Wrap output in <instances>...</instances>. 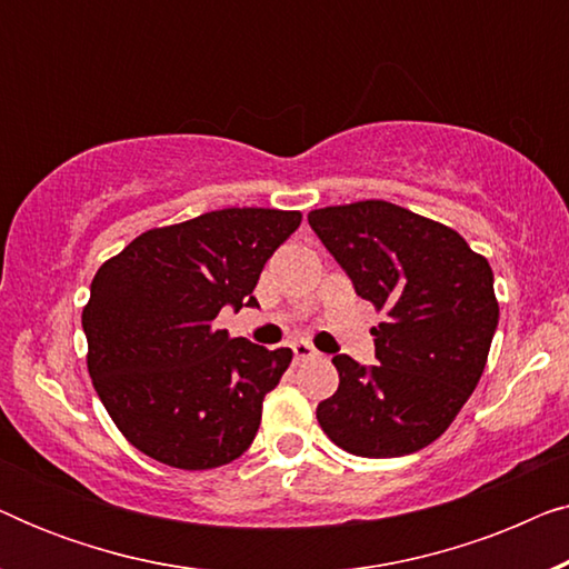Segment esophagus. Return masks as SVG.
<instances>
[{"instance_id": "34e87169", "label": "esophagus", "mask_w": 569, "mask_h": 569, "mask_svg": "<svg viewBox=\"0 0 569 569\" xmlns=\"http://www.w3.org/2000/svg\"><path fill=\"white\" fill-rule=\"evenodd\" d=\"M292 355H295V360H298V362L310 360V357H316V347L308 345V341H295Z\"/></svg>"}]
</instances>
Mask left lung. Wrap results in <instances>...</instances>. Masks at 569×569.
<instances>
[{"label": "left lung", "mask_w": 569, "mask_h": 569, "mask_svg": "<svg viewBox=\"0 0 569 569\" xmlns=\"http://www.w3.org/2000/svg\"><path fill=\"white\" fill-rule=\"evenodd\" d=\"M310 228L383 310L378 365L337 355V393L316 417L331 442L362 458L415 453L438 440L485 372L500 306L492 267L448 224L383 199L323 207Z\"/></svg>", "instance_id": "1"}]
</instances>
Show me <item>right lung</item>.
I'll use <instances>...</instances> for the list:
<instances>
[{
    "mask_svg": "<svg viewBox=\"0 0 569 569\" xmlns=\"http://www.w3.org/2000/svg\"><path fill=\"white\" fill-rule=\"evenodd\" d=\"M300 212L228 207L152 228L108 259L82 310L88 370L137 450L183 471L243 456L292 349L217 329L224 306H259L253 287Z\"/></svg>",
    "mask_w": 569,
    "mask_h": 569,
    "instance_id": "1",
    "label": "right lung"
}]
</instances>
